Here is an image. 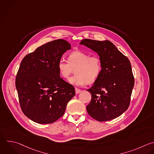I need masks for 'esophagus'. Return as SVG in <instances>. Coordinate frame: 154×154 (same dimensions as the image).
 <instances>
[{"label":"esophagus","instance_id":"34e87169","mask_svg":"<svg viewBox=\"0 0 154 154\" xmlns=\"http://www.w3.org/2000/svg\"><path fill=\"white\" fill-rule=\"evenodd\" d=\"M81 91V90H79V89H78V88H75V93H76V94H78V93H79Z\"/></svg>","mask_w":154,"mask_h":154}]
</instances>
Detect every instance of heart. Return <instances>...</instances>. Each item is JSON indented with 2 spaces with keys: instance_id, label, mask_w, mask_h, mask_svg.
Masks as SVG:
<instances>
[{
  "instance_id": "obj_1",
  "label": "heart",
  "mask_w": 154,
  "mask_h": 154,
  "mask_svg": "<svg viewBox=\"0 0 154 154\" xmlns=\"http://www.w3.org/2000/svg\"><path fill=\"white\" fill-rule=\"evenodd\" d=\"M57 67L60 76L66 79H69L75 70L76 75L69 79V82L77 86L94 82L102 72V62L99 57L90 56L81 51L70 53L68 61L61 59Z\"/></svg>"
}]
</instances>
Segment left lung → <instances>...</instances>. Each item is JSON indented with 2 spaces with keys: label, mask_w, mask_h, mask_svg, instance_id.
Returning <instances> with one entry per match:
<instances>
[{
  "label": "left lung",
  "mask_w": 154,
  "mask_h": 154,
  "mask_svg": "<svg viewBox=\"0 0 154 154\" xmlns=\"http://www.w3.org/2000/svg\"><path fill=\"white\" fill-rule=\"evenodd\" d=\"M80 45L97 52L102 62L100 76L87 90L91 94L88 114L99 122L120 116L129 106L134 85L129 60L108 40L84 39Z\"/></svg>",
  "instance_id": "1"
}]
</instances>
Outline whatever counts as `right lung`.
Segmentation results:
<instances>
[{"label": "right lung", "instance_id": "right-lung-1", "mask_svg": "<svg viewBox=\"0 0 154 154\" xmlns=\"http://www.w3.org/2000/svg\"><path fill=\"white\" fill-rule=\"evenodd\" d=\"M70 49L67 41L55 40L22 60L16 87L21 109L31 120L40 124L55 122L75 95L74 87L60 77L57 67L63 54Z\"/></svg>", "mask_w": 154, "mask_h": 154}]
</instances>
